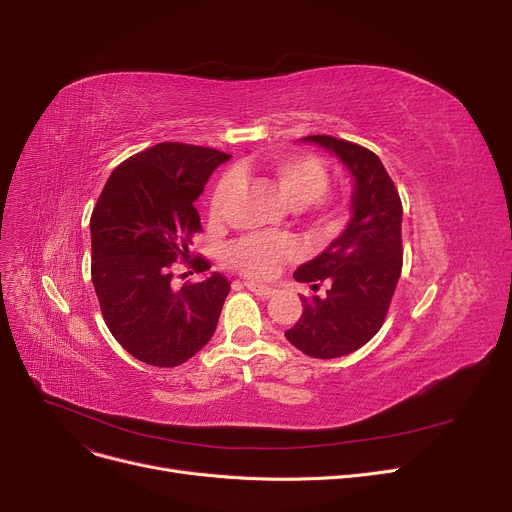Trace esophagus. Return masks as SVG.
I'll list each match as a JSON object with an SVG mask.
<instances>
[{
    "label": "esophagus",
    "mask_w": 512,
    "mask_h": 512,
    "mask_svg": "<svg viewBox=\"0 0 512 512\" xmlns=\"http://www.w3.org/2000/svg\"><path fill=\"white\" fill-rule=\"evenodd\" d=\"M245 286H247L251 292H255L257 297H263V299H270V297H274V294H276V288L267 286V284H259V282H245Z\"/></svg>",
    "instance_id": "1"
}]
</instances>
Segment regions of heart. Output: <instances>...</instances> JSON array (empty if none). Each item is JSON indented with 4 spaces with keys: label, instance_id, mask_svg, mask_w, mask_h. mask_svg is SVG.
<instances>
[{
    "label": "heart",
    "instance_id": "obj_1",
    "mask_svg": "<svg viewBox=\"0 0 512 512\" xmlns=\"http://www.w3.org/2000/svg\"><path fill=\"white\" fill-rule=\"evenodd\" d=\"M267 180L282 193V197L294 207H307L326 195L330 176L326 166L313 155H288L272 161L267 166ZM238 191V176L226 174L220 178L211 195V215L222 218L228 211ZM299 245L288 236L251 234L240 238L230 247V263L251 278L274 276L284 261L297 259Z\"/></svg>",
    "mask_w": 512,
    "mask_h": 512
}]
</instances>
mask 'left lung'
<instances>
[{
	"label": "left lung",
	"mask_w": 512,
	"mask_h": 512,
	"mask_svg": "<svg viewBox=\"0 0 512 512\" xmlns=\"http://www.w3.org/2000/svg\"><path fill=\"white\" fill-rule=\"evenodd\" d=\"M332 153L351 174V220L338 238L311 261L299 265L294 280L326 297H303V315L286 330V340L313 359L355 353L384 324L402 270V203L380 157L328 134L301 139Z\"/></svg>",
	"instance_id": "1"
}]
</instances>
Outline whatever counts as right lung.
<instances>
[{
    "mask_svg": "<svg viewBox=\"0 0 512 512\" xmlns=\"http://www.w3.org/2000/svg\"><path fill=\"white\" fill-rule=\"evenodd\" d=\"M230 155L159 143L132 155L107 178L91 215V278L107 328L126 353L153 367H176L211 340L230 282L211 272L172 286V263L191 258L201 230L195 201ZM191 265L209 270L205 259Z\"/></svg>",
    "mask_w": 512,
    "mask_h": 512,
    "instance_id": "1",
    "label": "right lung"
}]
</instances>
